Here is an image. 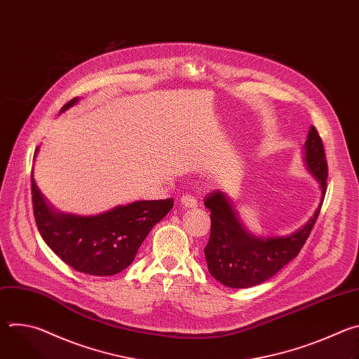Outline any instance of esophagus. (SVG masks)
Here are the masks:
<instances>
[{
  "label": "esophagus",
  "instance_id": "1",
  "mask_svg": "<svg viewBox=\"0 0 359 359\" xmlns=\"http://www.w3.org/2000/svg\"><path fill=\"white\" fill-rule=\"evenodd\" d=\"M180 204L186 209H194L197 208V198L191 194H184L180 197Z\"/></svg>",
  "mask_w": 359,
  "mask_h": 359
}]
</instances>
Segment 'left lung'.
Wrapping results in <instances>:
<instances>
[{"label": "left lung", "instance_id": "left-lung-1", "mask_svg": "<svg viewBox=\"0 0 359 359\" xmlns=\"http://www.w3.org/2000/svg\"><path fill=\"white\" fill-rule=\"evenodd\" d=\"M305 166L320 183L321 203L314 216L299 230L283 237H255L240 222L234 204L224 191L215 190L204 198L210 213V238L204 248L210 274L226 287L248 288L262 284L295 259L309 238L327 191L328 165L323 140L314 126L304 144Z\"/></svg>", "mask_w": 359, "mask_h": 359}]
</instances>
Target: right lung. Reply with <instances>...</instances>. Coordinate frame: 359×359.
<instances>
[{
  "instance_id": "add662e5",
  "label": "right lung",
  "mask_w": 359,
  "mask_h": 359,
  "mask_svg": "<svg viewBox=\"0 0 359 359\" xmlns=\"http://www.w3.org/2000/svg\"><path fill=\"white\" fill-rule=\"evenodd\" d=\"M76 102L74 97L62 111ZM31 193L35 223L48 247L74 270L100 277L130 266L153 226L173 208V198L140 200L89 217L64 215L45 201L32 173Z\"/></svg>"
}]
</instances>
